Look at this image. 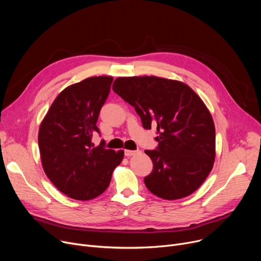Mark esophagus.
<instances>
[{"mask_svg":"<svg viewBox=\"0 0 261 261\" xmlns=\"http://www.w3.org/2000/svg\"><path fill=\"white\" fill-rule=\"evenodd\" d=\"M141 151L140 150H135V151H132V150H125V155L126 156H132V155H135L137 153H140Z\"/></svg>","mask_w":261,"mask_h":261,"instance_id":"esophagus-1","label":"esophagus"}]
</instances>
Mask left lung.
<instances>
[{
  "label": "left lung",
  "mask_w": 261,
  "mask_h": 261,
  "mask_svg": "<svg viewBox=\"0 0 261 261\" xmlns=\"http://www.w3.org/2000/svg\"><path fill=\"white\" fill-rule=\"evenodd\" d=\"M112 89L134 107L145 129L155 127L153 170L144 181L154 195L174 200L202 185L215 161V126L202 99L182 82L158 76L117 77Z\"/></svg>",
  "instance_id": "obj_1"
}]
</instances>
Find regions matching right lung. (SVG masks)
<instances>
[{"label": "right lung", "instance_id": "add662e5", "mask_svg": "<svg viewBox=\"0 0 261 261\" xmlns=\"http://www.w3.org/2000/svg\"><path fill=\"white\" fill-rule=\"evenodd\" d=\"M112 76H92L68 86L52 102L39 130L43 169L62 193L76 200H90L108 188L113 170L124 159L115 152L94 147L91 137L105 103Z\"/></svg>", "mask_w": 261, "mask_h": 261}]
</instances>
